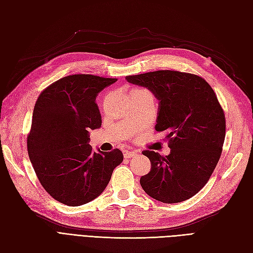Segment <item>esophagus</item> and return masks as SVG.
<instances>
[{
    "label": "esophagus",
    "mask_w": 253,
    "mask_h": 253,
    "mask_svg": "<svg viewBox=\"0 0 253 253\" xmlns=\"http://www.w3.org/2000/svg\"><path fill=\"white\" fill-rule=\"evenodd\" d=\"M137 155H138V153L135 152V151H128V150H126V151L124 152V156L126 159L131 158V157H136Z\"/></svg>",
    "instance_id": "34e87169"
}]
</instances>
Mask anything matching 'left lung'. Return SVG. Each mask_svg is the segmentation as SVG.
<instances>
[{"mask_svg":"<svg viewBox=\"0 0 253 253\" xmlns=\"http://www.w3.org/2000/svg\"><path fill=\"white\" fill-rule=\"evenodd\" d=\"M126 81L147 87L159 101L155 129L165 132L168 156L142 152L151 171L140 178L154 200L175 204L194 196L208 182L218 163L226 135L224 111L209 83L177 71L127 76Z\"/></svg>","mask_w":253,"mask_h":253,"instance_id":"8db88e82","label":"left lung"}]
</instances>
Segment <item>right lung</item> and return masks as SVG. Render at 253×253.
I'll return each mask as SVG.
<instances>
[{
  "mask_svg": "<svg viewBox=\"0 0 253 253\" xmlns=\"http://www.w3.org/2000/svg\"><path fill=\"white\" fill-rule=\"evenodd\" d=\"M116 81L67 76L45 88L36 102L27 136L29 159L43 188L64 205L77 207L95 200L124 160L119 149L96 153L89 144V129L102 124L96 97Z\"/></svg>",
  "mask_w": 253,
  "mask_h": 253,
  "instance_id": "right-lung-1",
  "label": "right lung"
}]
</instances>
